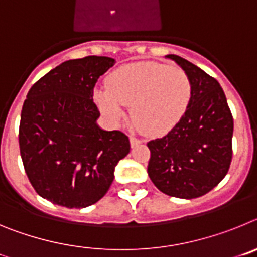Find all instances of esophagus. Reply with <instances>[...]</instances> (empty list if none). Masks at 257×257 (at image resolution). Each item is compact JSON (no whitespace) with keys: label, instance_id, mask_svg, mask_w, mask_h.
Segmentation results:
<instances>
[{"label":"esophagus","instance_id":"1","mask_svg":"<svg viewBox=\"0 0 257 257\" xmlns=\"http://www.w3.org/2000/svg\"><path fill=\"white\" fill-rule=\"evenodd\" d=\"M142 143V140L138 139V138H135V136H130V144L131 147H135V145L140 144Z\"/></svg>","mask_w":257,"mask_h":257}]
</instances>
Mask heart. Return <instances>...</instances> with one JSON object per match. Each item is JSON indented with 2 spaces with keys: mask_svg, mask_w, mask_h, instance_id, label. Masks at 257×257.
<instances>
[{
  "mask_svg": "<svg viewBox=\"0 0 257 257\" xmlns=\"http://www.w3.org/2000/svg\"><path fill=\"white\" fill-rule=\"evenodd\" d=\"M96 88L95 99L112 119L123 117V105H133L135 124L147 134L171 130L187 112L192 100V81L180 68L144 61L117 68Z\"/></svg>",
  "mask_w": 257,
  "mask_h": 257,
  "instance_id": "heart-1",
  "label": "heart"
}]
</instances>
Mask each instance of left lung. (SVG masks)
Here are the masks:
<instances>
[{"instance_id":"obj_1","label":"left lung","mask_w":257,"mask_h":257,"mask_svg":"<svg viewBox=\"0 0 257 257\" xmlns=\"http://www.w3.org/2000/svg\"><path fill=\"white\" fill-rule=\"evenodd\" d=\"M192 81V100L165 136L151 140L148 175L162 193L176 198L205 196L225 178L233 157V115L213 77L178 55H167Z\"/></svg>"}]
</instances>
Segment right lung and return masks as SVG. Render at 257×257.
Returning <instances> with one entry per match:
<instances>
[{"label":"right lung","instance_id":"1","mask_svg":"<svg viewBox=\"0 0 257 257\" xmlns=\"http://www.w3.org/2000/svg\"><path fill=\"white\" fill-rule=\"evenodd\" d=\"M113 64L108 56L64 61L27 94L19 124L23 166L36 192L55 205L96 203L112 185L118 161L130 152L128 136L96 124L94 87Z\"/></svg>","mask_w":257,"mask_h":257}]
</instances>
